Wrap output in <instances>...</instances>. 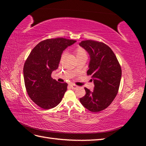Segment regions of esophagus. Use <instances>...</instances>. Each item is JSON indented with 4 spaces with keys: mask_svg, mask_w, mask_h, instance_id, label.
Listing matches in <instances>:
<instances>
[{
    "mask_svg": "<svg viewBox=\"0 0 146 146\" xmlns=\"http://www.w3.org/2000/svg\"><path fill=\"white\" fill-rule=\"evenodd\" d=\"M70 86L72 89H76V88H78V86H76V85H74V84H70Z\"/></svg>",
    "mask_w": 146,
    "mask_h": 146,
    "instance_id": "34e87169",
    "label": "esophagus"
}]
</instances>
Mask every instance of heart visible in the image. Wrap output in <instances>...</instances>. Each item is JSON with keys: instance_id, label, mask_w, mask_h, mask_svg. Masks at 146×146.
Listing matches in <instances>:
<instances>
[{"instance_id": "heart-1", "label": "heart", "mask_w": 146, "mask_h": 146, "mask_svg": "<svg viewBox=\"0 0 146 146\" xmlns=\"http://www.w3.org/2000/svg\"><path fill=\"white\" fill-rule=\"evenodd\" d=\"M74 53H75L76 58H79L81 57H84L86 56L87 57V52L85 50L84 48L82 47H77L74 50ZM64 56V53L61 56V59H63Z\"/></svg>"}]
</instances>
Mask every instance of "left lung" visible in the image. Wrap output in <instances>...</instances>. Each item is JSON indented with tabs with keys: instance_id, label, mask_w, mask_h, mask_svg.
<instances>
[{
	"instance_id": "8db88e82",
	"label": "left lung",
	"mask_w": 146,
	"mask_h": 146,
	"mask_svg": "<svg viewBox=\"0 0 146 146\" xmlns=\"http://www.w3.org/2000/svg\"><path fill=\"white\" fill-rule=\"evenodd\" d=\"M79 44L90 57L87 75L92 76L95 85L93 91L85 88L86 94L80 101L86 109L98 112L107 108L115 98L122 70L114 52L105 43L86 40Z\"/></svg>"
}]
</instances>
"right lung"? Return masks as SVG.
<instances>
[{"mask_svg": "<svg viewBox=\"0 0 146 146\" xmlns=\"http://www.w3.org/2000/svg\"><path fill=\"white\" fill-rule=\"evenodd\" d=\"M75 40L63 38L48 39L38 43L24 63V79L30 98L43 109H50L60 103L67 90L66 83L51 78L58 68L62 52Z\"/></svg>", "mask_w": 146, "mask_h": 146, "instance_id": "right-lung-1", "label": "right lung"}]
</instances>
